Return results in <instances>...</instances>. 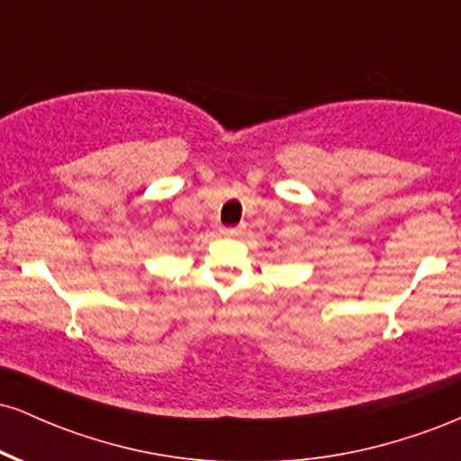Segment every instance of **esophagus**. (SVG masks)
I'll return each mask as SVG.
<instances>
[{
    "label": "esophagus",
    "mask_w": 461,
    "mask_h": 461,
    "mask_svg": "<svg viewBox=\"0 0 461 461\" xmlns=\"http://www.w3.org/2000/svg\"><path fill=\"white\" fill-rule=\"evenodd\" d=\"M242 230H245V227H221V234L227 238H238L242 234Z\"/></svg>",
    "instance_id": "34e87169"
}]
</instances>
